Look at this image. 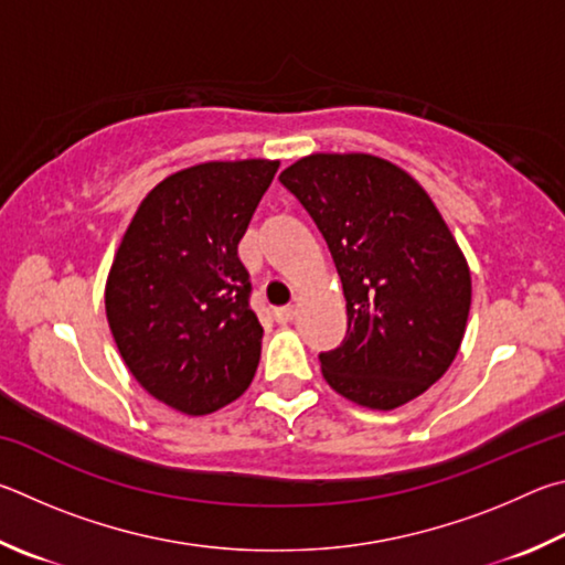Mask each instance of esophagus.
<instances>
[{
    "label": "esophagus",
    "mask_w": 565,
    "mask_h": 565,
    "mask_svg": "<svg viewBox=\"0 0 565 565\" xmlns=\"http://www.w3.org/2000/svg\"><path fill=\"white\" fill-rule=\"evenodd\" d=\"M273 318H275L277 324H288V322H292V318H295V308H292V305H288V308H277V310L273 312Z\"/></svg>",
    "instance_id": "1"
}]
</instances>
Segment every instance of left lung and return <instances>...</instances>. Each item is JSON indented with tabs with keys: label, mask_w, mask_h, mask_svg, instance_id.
<instances>
[{
	"label": "left lung",
	"mask_w": 565,
	"mask_h": 565,
	"mask_svg": "<svg viewBox=\"0 0 565 565\" xmlns=\"http://www.w3.org/2000/svg\"><path fill=\"white\" fill-rule=\"evenodd\" d=\"M280 183L320 227L348 300L322 377L367 409L419 397L451 367L471 308L467 257L429 193L372 153L305 156Z\"/></svg>",
	"instance_id": "1"
}]
</instances>
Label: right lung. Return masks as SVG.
Segmentation results:
<instances>
[{
    "mask_svg": "<svg viewBox=\"0 0 565 565\" xmlns=\"http://www.w3.org/2000/svg\"><path fill=\"white\" fill-rule=\"evenodd\" d=\"M280 161H207L163 178L128 223L106 318L136 382L188 417L250 387L263 328L237 243Z\"/></svg>",
    "mask_w": 565,
    "mask_h": 565,
    "instance_id": "1",
    "label": "right lung"
}]
</instances>
